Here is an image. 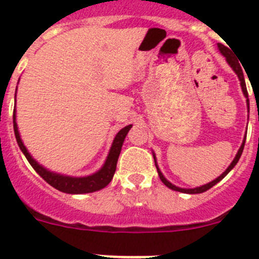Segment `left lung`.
Here are the masks:
<instances>
[{
  "label": "left lung",
  "mask_w": 259,
  "mask_h": 259,
  "mask_svg": "<svg viewBox=\"0 0 259 259\" xmlns=\"http://www.w3.org/2000/svg\"><path fill=\"white\" fill-rule=\"evenodd\" d=\"M218 49H219V52L222 53V56H224V57H226V59H227V63H228V65L231 66V68H232V70L235 71V74L237 75V77H239V80H240V85H241L242 93H244V96H245V98H246V105H248V109H249V98H248V91H246V84H245V79H244V71H242L241 66L239 65V62H237L236 59H235V57L232 56V53H231V50H232V49L230 50V49H228L227 47H224L223 44H218ZM245 139H246V136L244 137V141H242L241 146H240V149H239V152H237L236 157L233 158V161L231 162V164H230V166L227 167V170L224 171V172L222 174L221 176H218V178H217V179H214V180H212V182L207 183V184H205V185H201V187H196V188H180V187H176V185H174L172 183H170V182H168V180H167L166 178H164V176H163V174L161 172V170H159V167H158V164H157V158H155V154H154V152H153V157H154L155 167H157V171H158V175H159V179L162 180V183H163V184L166 185V187H168V188H170V189H172V191L182 192V193H188V194H197V193H202V192H206L207 189H210V188H211V187H214V185L217 184V183H219V182H221V180L223 179L224 176L227 175V174L230 172L231 170H232L233 167L236 166V163H237V162H239L240 157H241V154H242V150H244V145H245Z\"/></svg>",
  "instance_id": "1"
}]
</instances>
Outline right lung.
<instances>
[{
  "label": "right lung",
  "instance_id": "obj_1",
  "mask_svg": "<svg viewBox=\"0 0 259 259\" xmlns=\"http://www.w3.org/2000/svg\"><path fill=\"white\" fill-rule=\"evenodd\" d=\"M15 97H17V92H15ZM13 123H14V134H15V139H17V143L19 145L20 150L23 152V154L26 155L27 161L29 162L33 168H35L36 172L48 183L52 187H54L58 191L63 192V193H70V194H83V193H92V192L100 191V189L105 188L111 179H113L114 174L116 170V162H118L119 154H120V150H122V145L124 143V139L127 136L128 131L131 130L132 124L125 125L124 128H122L120 131L116 134V136L114 137V141L111 144V148L109 150V154L106 157V161L102 164V167L98 171H96L95 174L88 176H68V175H62V174L53 172V171L45 168L42 164L38 163L35 158L29 154V152L27 150V148L23 144L22 139H20V134L18 131V124H17V114H15V110H14L13 115Z\"/></svg>",
  "mask_w": 259,
  "mask_h": 259
}]
</instances>
